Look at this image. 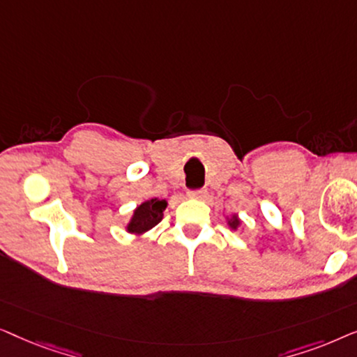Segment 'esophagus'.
<instances>
[{
  "instance_id": "esophagus-1",
  "label": "esophagus",
  "mask_w": 357,
  "mask_h": 357,
  "mask_svg": "<svg viewBox=\"0 0 357 357\" xmlns=\"http://www.w3.org/2000/svg\"><path fill=\"white\" fill-rule=\"evenodd\" d=\"M188 197L195 198V199H203L204 197H206V192H204V190H190Z\"/></svg>"
}]
</instances>
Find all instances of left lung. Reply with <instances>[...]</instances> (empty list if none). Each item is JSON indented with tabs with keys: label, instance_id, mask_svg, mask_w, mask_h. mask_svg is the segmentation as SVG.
I'll return each mask as SVG.
<instances>
[{
	"label": "left lung",
	"instance_id": "1",
	"mask_svg": "<svg viewBox=\"0 0 357 357\" xmlns=\"http://www.w3.org/2000/svg\"><path fill=\"white\" fill-rule=\"evenodd\" d=\"M227 224H229V227H231V229H237L238 226H241V219H238L236 214H234L231 219H227Z\"/></svg>",
	"mask_w": 357,
	"mask_h": 357
}]
</instances>
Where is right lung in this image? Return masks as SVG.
<instances>
[{
  "mask_svg": "<svg viewBox=\"0 0 357 357\" xmlns=\"http://www.w3.org/2000/svg\"><path fill=\"white\" fill-rule=\"evenodd\" d=\"M165 208H167V202L159 198H153L141 203L133 211V216H131L128 226H126V231L130 234H136V236L148 232L149 229L158 226L162 221Z\"/></svg>",
  "mask_w": 357,
  "mask_h": 357,
  "instance_id": "obj_1",
  "label": "right lung"
}]
</instances>
